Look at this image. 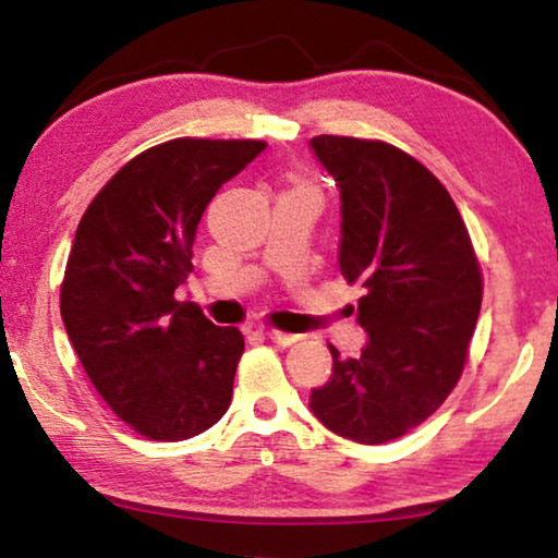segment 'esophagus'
I'll list each match as a JSON object with an SVG mask.
<instances>
[{
	"instance_id": "obj_1",
	"label": "esophagus",
	"mask_w": 558,
	"mask_h": 558,
	"mask_svg": "<svg viewBox=\"0 0 558 558\" xmlns=\"http://www.w3.org/2000/svg\"><path fill=\"white\" fill-rule=\"evenodd\" d=\"M265 336L270 338L272 343H278V345H291V343H296L301 336H296V332H283V330H265Z\"/></svg>"
}]
</instances>
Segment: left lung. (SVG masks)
Instances as JSON below:
<instances>
[{"instance_id": "obj_1", "label": "left lung", "mask_w": 558, "mask_h": 558, "mask_svg": "<svg viewBox=\"0 0 558 558\" xmlns=\"http://www.w3.org/2000/svg\"><path fill=\"white\" fill-rule=\"evenodd\" d=\"M312 151L341 191L338 265L360 283L356 360L330 345L332 375L310 409L356 444H388L425 422L459 383L483 278L470 233L444 183L383 141L315 136Z\"/></svg>"}]
</instances>
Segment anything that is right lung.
Returning <instances> with one entry per match:
<instances>
[{
    "label": "right lung",
    "mask_w": 558,
    "mask_h": 558,
    "mask_svg": "<svg viewBox=\"0 0 558 558\" xmlns=\"http://www.w3.org/2000/svg\"><path fill=\"white\" fill-rule=\"evenodd\" d=\"M265 141L175 138L133 157L83 213L60 312L107 407L151 440L209 430L233 399L239 328H217L175 288L204 209Z\"/></svg>",
    "instance_id": "add662e5"
}]
</instances>
